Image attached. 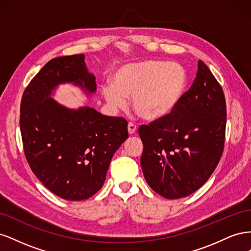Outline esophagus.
<instances>
[{
    "label": "esophagus",
    "mask_w": 251,
    "mask_h": 251,
    "mask_svg": "<svg viewBox=\"0 0 251 251\" xmlns=\"http://www.w3.org/2000/svg\"><path fill=\"white\" fill-rule=\"evenodd\" d=\"M136 131H137V127H136V126L134 124H128L127 125V132L130 135H134L136 133Z\"/></svg>",
    "instance_id": "34e87169"
}]
</instances>
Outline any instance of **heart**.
Masks as SVG:
<instances>
[{
	"mask_svg": "<svg viewBox=\"0 0 251 251\" xmlns=\"http://www.w3.org/2000/svg\"><path fill=\"white\" fill-rule=\"evenodd\" d=\"M188 72L184 66L159 59H146L120 67L112 85L102 88L105 101L114 110L126 105L147 121H158L177 109L187 91Z\"/></svg>",
	"mask_w": 251,
	"mask_h": 251,
	"instance_id": "obj_1",
	"label": "heart"
}]
</instances>
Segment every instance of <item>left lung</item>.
Listing matches in <instances>:
<instances>
[{"label":"left lung","instance_id":"obj_1","mask_svg":"<svg viewBox=\"0 0 251 251\" xmlns=\"http://www.w3.org/2000/svg\"><path fill=\"white\" fill-rule=\"evenodd\" d=\"M226 127L222 87L202 60L192 87L170 116L141 126L140 159L150 187L166 199L195 193L221 159Z\"/></svg>","mask_w":251,"mask_h":251}]
</instances>
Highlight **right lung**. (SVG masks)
<instances>
[{"label": "right lung", "instance_id": "right-lung-1", "mask_svg": "<svg viewBox=\"0 0 251 251\" xmlns=\"http://www.w3.org/2000/svg\"><path fill=\"white\" fill-rule=\"evenodd\" d=\"M65 82L95 93V76L85 55L56 57L42 68L23 94L20 127L35 176L60 198L80 201L102 187L113 155L128 137L127 123L90 107L59 104L50 95Z\"/></svg>", "mask_w": 251, "mask_h": 251}]
</instances>
